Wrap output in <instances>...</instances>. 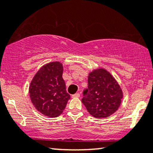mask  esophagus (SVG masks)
<instances>
[{
    "label": "esophagus",
    "instance_id": "esophagus-1",
    "mask_svg": "<svg viewBox=\"0 0 153 153\" xmlns=\"http://www.w3.org/2000/svg\"><path fill=\"white\" fill-rule=\"evenodd\" d=\"M80 93H75V94L72 95V97L73 98H79V97H80Z\"/></svg>",
    "mask_w": 153,
    "mask_h": 153
}]
</instances>
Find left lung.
I'll use <instances>...</instances> for the list:
<instances>
[{
    "label": "left lung",
    "mask_w": 153,
    "mask_h": 153,
    "mask_svg": "<svg viewBox=\"0 0 153 153\" xmlns=\"http://www.w3.org/2000/svg\"><path fill=\"white\" fill-rule=\"evenodd\" d=\"M123 97L115 79L105 69L99 68L89 74L88 88L83 91L82 102L93 117L105 118L117 111Z\"/></svg>",
    "instance_id": "obj_1"
}]
</instances>
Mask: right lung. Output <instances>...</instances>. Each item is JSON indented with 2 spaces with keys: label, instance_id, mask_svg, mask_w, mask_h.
<instances>
[{
  "label": "right lung",
  "instance_id": "obj_1",
  "mask_svg": "<svg viewBox=\"0 0 153 153\" xmlns=\"http://www.w3.org/2000/svg\"><path fill=\"white\" fill-rule=\"evenodd\" d=\"M63 65L50 62L40 68L29 86L30 100L42 115L56 117L63 113L71 96L62 78Z\"/></svg>",
  "mask_w": 153,
  "mask_h": 153
}]
</instances>
